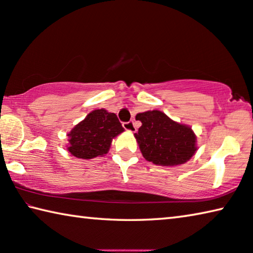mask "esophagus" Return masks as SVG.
<instances>
[{
    "label": "esophagus",
    "mask_w": 253,
    "mask_h": 253,
    "mask_svg": "<svg viewBox=\"0 0 253 253\" xmlns=\"http://www.w3.org/2000/svg\"><path fill=\"white\" fill-rule=\"evenodd\" d=\"M123 127L125 128L127 131L130 132H135L136 131V126L134 122H127V123H123Z\"/></svg>",
    "instance_id": "obj_1"
}]
</instances>
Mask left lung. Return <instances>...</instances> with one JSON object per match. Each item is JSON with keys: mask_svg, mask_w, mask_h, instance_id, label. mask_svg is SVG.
I'll return each mask as SVG.
<instances>
[{"mask_svg": "<svg viewBox=\"0 0 253 253\" xmlns=\"http://www.w3.org/2000/svg\"><path fill=\"white\" fill-rule=\"evenodd\" d=\"M142 122L134 134L144 158L161 166H176L190 161L198 151L196 135L192 128L170 119L161 110L136 115Z\"/></svg>", "mask_w": 253, "mask_h": 253, "instance_id": "8db88e82", "label": "left lung"}]
</instances>
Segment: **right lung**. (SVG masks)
<instances>
[{"label":"right lung","mask_w":253,"mask_h":253,"mask_svg":"<svg viewBox=\"0 0 253 253\" xmlns=\"http://www.w3.org/2000/svg\"><path fill=\"white\" fill-rule=\"evenodd\" d=\"M123 131L116 114L104 108L92 110L67 135L69 137L67 151L84 160L104 156L108 153L113 139Z\"/></svg>","instance_id":"add662e5"}]
</instances>
